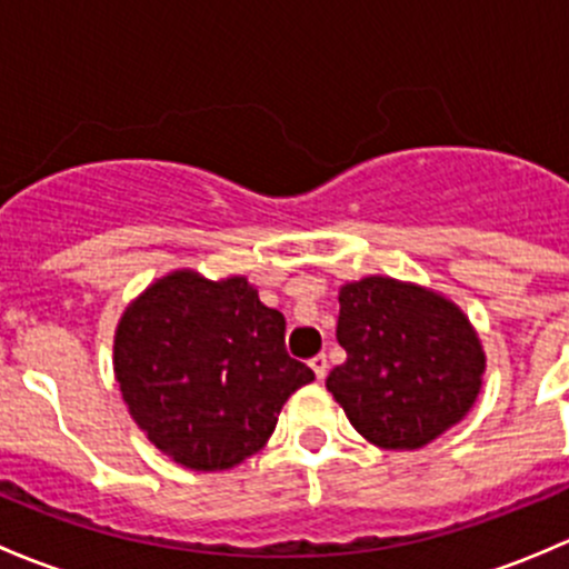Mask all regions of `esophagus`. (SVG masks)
I'll use <instances>...</instances> for the list:
<instances>
[{"label":"esophagus","mask_w":569,"mask_h":569,"mask_svg":"<svg viewBox=\"0 0 569 569\" xmlns=\"http://www.w3.org/2000/svg\"><path fill=\"white\" fill-rule=\"evenodd\" d=\"M308 366L313 369L317 380H325V377H327V358H325V355H313V358L308 360Z\"/></svg>","instance_id":"obj_1"}]
</instances>
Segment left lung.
<instances>
[{"label":"left lung","mask_w":569,"mask_h":569,"mask_svg":"<svg viewBox=\"0 0 569 569\" xmlns=\"http://www.w3.org/2000/svg\"><path fill=\"white\" fill-rule=\"evenodd\" d=\"M336 336L347 360L327 391L349 423L386 451H416L476 405L487 358L455 300L427 286L369 274L338 289Z\"/></svg>","instance_id":"obj_1"}]
</instances>
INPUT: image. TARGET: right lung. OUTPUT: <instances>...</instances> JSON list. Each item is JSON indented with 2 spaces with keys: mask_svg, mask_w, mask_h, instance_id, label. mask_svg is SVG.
Masks as SVG:
<instances>
[{
  "mask_svg": "<svg viewBox=\"0 0 569 569\" xmlns=\"http://www.w3.org/2000/svg\"><path fill=\"white\" fill-rule=\"evenodd\" d=\"M283 313L244 274L176 269L126 306L112 369L131 418L189 470H228L261 451L313 371L289 358Z\"/></svg>",
  "mask_w": 569,
  "mask_h": 569,
  "instance_id": "obj_1",
  "label": "right lung"
}]
</instances>
